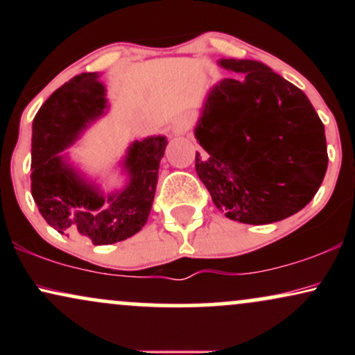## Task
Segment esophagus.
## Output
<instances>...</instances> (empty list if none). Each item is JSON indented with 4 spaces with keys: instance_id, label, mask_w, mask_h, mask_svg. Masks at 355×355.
I'll return each instance as SVG.
<instances>
[{
    "instance_id": "34e87169",
    "label": "esophagus",
    "mask_w": 355,
    "mask_h": 355,
    "mask_svg": "<svg viewBox=\"0 0 355 355\" xmlns=\"http://www.w3.org/2000/svg\"><path fill=\"white\" fill-rule=\"evenodd\" d=\"M191 125H193V116L189 115V113H183V115L175 118L172 125V133L173 135H185L191 128Z\"/></svg>"
}]
</instances>
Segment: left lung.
<instances>
[{"label": "left lung", "instance_id": "obj_1", "mask_svg": "<svg viewBox=\"0 0 355 355\" xmlns=\"http://www.w3.org/2000/svg\"><path fill=\"white\" fill-rule=\"evenodd\" d=\"M240 73L207 93L195 170L227 218L266 225L302 210L327 172L325 130L305 93L255 60L222 58Z\"/></svg>", "mask_w": 355, "mask_h": 355}]
</instances>
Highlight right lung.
Instances as JSON below:
<instances>
[{"mask_svg": "<svg viewBox=\"0 0 355 355\" xmlns=\"http://www.w3.org/2000/svg\"><path fill=\"white\" fill-rule=\"evenodd\" d=\"M98 73H81L60 87L33 120L31 195L43 218L68 237L95 245L121 242L148 220L166 138L132 141L121 160L126 185L105 193L68 162L64 150L108 110Z\"/></svg>", "mask_w": 355, "mask_h": 355, "instance_id": "obj_1", "label": "right lung"}]
</instances>
